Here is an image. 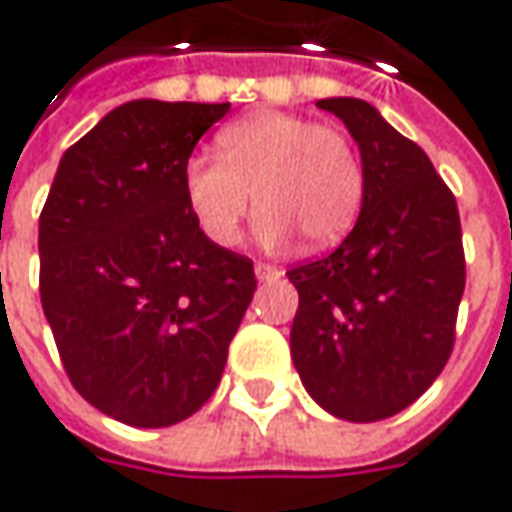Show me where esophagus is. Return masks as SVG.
Returning a JSON list of instances; mask_svg holds the SVG:
<instances>
[{
	"mask_svg": "<svg viewBox=\"0 0 512 512\" xmlns=\"http://www.w3.org/2000/svg\"><path fill=\"white\" fill-rule=\"evenodd\" d=\"M279 276H282V270H279V267L265 265V262H259V265H256V279H259V282H276Z\"/></svg>",
	"mask_w": 512,
	"mask_h": 512,
	"instance_id": "obj_1",
	"label": "esophagus"
}]
</instances>
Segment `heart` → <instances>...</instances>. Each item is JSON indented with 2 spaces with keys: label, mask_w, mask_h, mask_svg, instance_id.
<instances>
[{
  "label": "heart",
  "mask_w": 512,
  "mask_h": 512,
  "mask_svg": "<svg viewBox=\"0 0 512 512\" xmlns=\"http://www.w3.org/2000/svg\"><path fill=\"white\" fill-rule=\"evenodd\" d=\"M216 150L190 156L182 168L187 207L213 245L239 242L253 196L265 207L256 236L270 247L293 233L316 250L336 245L362 210V159L339 128L256 110L219 130Z\"/></svg>",
  "instance_id": "heart-1"
}]
</instances>
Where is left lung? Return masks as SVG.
Masks as SVG:
<instances>
[{"mask_svg": "<svg viewBox=\"0 0 512 512\" xmlns=\"http://www.w3.org/2000/svg\"><path fill=\"white\" fill-rule=\"evenodd\" d=\"M359 145V219L330 256L287 270L299 290L290 356L313 402L344 422L413 404L450 359L464 293L459 207L416 142L364 99L333 96Z\"/></svg>", "mask_w": 512, "mask_h": 512, "instance_id": "1", "label": "left lung"}]
</instances>
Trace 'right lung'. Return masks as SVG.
<instances>
[{
    "instance_id": "add662e5",
    "label": "right lung",
    "mask_w": 512,
    "mask_h": 512,
    "mask_svg": "<svg viewBox=\"0 0 512 512\" xmlns=\"http://www.w3.org/2000/svg\"><path fill=\"white\" fill-rule=\"evenodd\" d=\"M230 110L133 99L70 145L39 216V296L79 396L130 427H170L213 396L256 290L213 245L182 168Z\"/></svg>"
}]
</instances>
